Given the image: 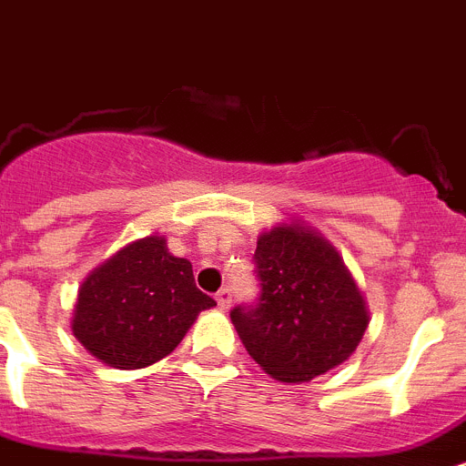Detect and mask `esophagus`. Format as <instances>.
I'll return each mask as SVG.
<instances>
[{"label": "esophagus", "mask_w": 466, "mask_h": 466, "mask_svg": "<svg viewBox=\"0 0 466 466\" xmlns=\"http://www.w3.org/2000/svg\"><path fill=\"white\" fill-rule=\"evenodd\" d=\"M215 300H218V306H220L222 310H227L229 303H232V291H229V289H220V291L215 293Z\"/></svg>", "instance_id": "esophagus-1"}]
</instances>
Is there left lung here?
<instances>
[{
  "instance_id": "8db88e82",
  "label": "left lung",
  "mask_w": 466,
  "mask_h": 466,
  "mask_svg": "<svg viewBox=\"0 0 466 466\" xmlns=\"http://www.w3.org/2000/svg\"><path fill=\"white\" fill-rule=\"evenodd\" d=\"M260 303L234 308L248 355L284 384L310 381L346 362L370 324L367 300L329 239L303 220L260 232Z\"/></svg>"
}]
</instances>
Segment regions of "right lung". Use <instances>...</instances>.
<instances>
[{"mask_svg": "<svg viewBox=\"0 0 466 466\" xmlns=\"http://www.w3.org/2000/svg\"><path fill=\"white\" fill-rule=\"evenodd\" d=\"M215 300L197 289L191 263L151 234L123 246L77 289L70 329L116 370H142L170 355Z\"/></svg>", "mask_w": 466, "mask_h": 466, "instance_id": "1", "label": "right lung"}]
</instances>
